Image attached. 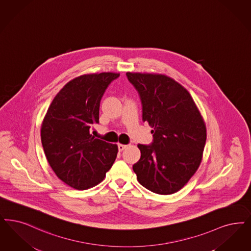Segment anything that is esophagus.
<instances>
[{"mask_svg":"<svg viewBox=\"0 0 251 251\" xmlns=\"http://www.w3.org/2000/svg\"><path fill=\"white\" fill-rule=\"evenodd\" d=\"M118 147H119V151H123V150L127 147V146H126V145H121V144H119V145H118Z\"/></svg>","mask_w":251,"mask_h":251,"instance_id":"esophagus-1","label":"esophagus"}]
</instances>
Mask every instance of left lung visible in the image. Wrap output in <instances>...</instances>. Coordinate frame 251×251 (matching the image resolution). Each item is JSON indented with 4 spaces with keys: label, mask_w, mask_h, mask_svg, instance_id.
I'll return each mask as SVG.
<instances>
[{
    "label": "left lung",
    "mask_w": 251,
    "mask_h": 251,
    "mask_svg": "<svg viewBox=\"0 0 251 251\" xmlns=\"http://www.w3.org/2000/svg\"><path fill=\"white\" fill-rule=\"evenodd\" d=\"M126 76L138 92L143 121L154 130L151 145H138L141 157L132 166L148 190L171 195L182 189L198 171L207 139L206 125L188 91L162 74Z\"/></svg>",
    "instance_id": "left-lung-1"
}]
</instances>
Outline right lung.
<instances>
[{
  "instance_id": "obj_1",
  "label": "right lung",
  "mask_w": 251,
  "mask_h": 251,
  "mask_svg": "<svg viewBox=\"0 0 251 251\" xmlns=\"http://www.w3.org/2000/svg\"><path fill=\"white\" fill-rule=\"evenodd\" d=\"M119 73L86 74L69 81L55 95L44 117L41 138L52 171L69 186L85 190L97 185L112 167L118 146L95 138L100 102Z\"/></svg>"
}]
</instances>
